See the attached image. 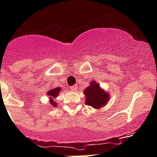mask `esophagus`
I'll use <instances>...</instances> for the list:
<instances>
[{
  "label": "esophagus",
  "instance_id": "34e87169",
  "mask_svg": "<svg viewBox=\"0 0 157 157\" xmlns=\"http://www.w3.org/2000/svg\"><path fill=\"white\" fill-rule=\"evenodd\" d=\"M71 90L76 91V89H78V86L77 85H74L73 86H71Z\"/></svg>",
  "mask_w": 157,
  "mask_h": 157
}]
</instances>
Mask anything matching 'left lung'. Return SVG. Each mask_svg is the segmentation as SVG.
<instances>
[{
  "mask_svg": "<svg viewBox=\"0 0 157 157\" xmlns=\"http://www.w3.org/2000/svg\"><path fill=\"white\" fill-rule=\"evenodd\" d=\"M86 96V104L92 106V108L99 109L105 106L109 101V92L102 89L97 82L92 81L89 83V86L84 90Z\"/></svg>",
  "mask_w": 157,
  "mask_h": 157,
  "instance_id": "obj_1",
  "label": "left lung"
}]
</instances>
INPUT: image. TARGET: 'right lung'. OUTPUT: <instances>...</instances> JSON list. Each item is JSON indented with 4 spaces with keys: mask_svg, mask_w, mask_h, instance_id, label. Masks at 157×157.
<instances>
[{
    "mask_svg": "<svg viewBox=\"0 0 157 157\" xmlns=\"http://www.w3.org/2000/svg\"><path fill=\"white\" fill-rule=\"evenodd\" d=\"M62 91V89L59 87L54 88V89H51L48 91L47 95L48 96L49 102H50V105L53 107L57 106V103L55 101V99L59 96V94Z\"/></svg>",
    "mask_w": 157,
    "mask_h": 157,
    "instance_id": "1",
    "label": "right lung"
}]
</instances>
